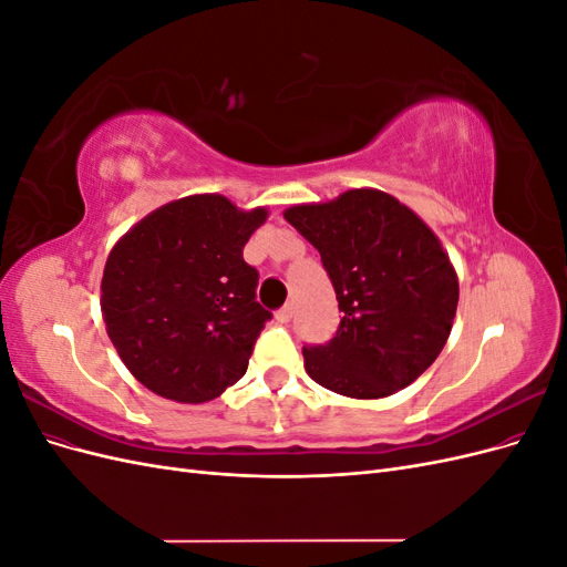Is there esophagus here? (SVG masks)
Listing matches in <instances>:
<instances>
[{"label": "esophagus", "instance_id": "1", "mask_svg": "<svg viewBox=\"0 0 567 567\" xmlns=\"http://www.w3.org/2000/svg\"><path fill=\"white\" fill-rule=\"evenodd\" d=\"M290 319H293V305H284L281 310H277V321L288 323Z\"/></svg>", "mask_w": 567, "mask_h": 567}]
</instances>
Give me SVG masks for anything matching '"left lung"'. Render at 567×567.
<instances>
[{"label":"left lung","mask_w":567,"mask_h":567,"mask_svg":"<svg viewBox=\"0 0 567 567\" xmlns=\"http://www.w3.org/2000/svg\"><path fill=\"white\" fill-rule=\"evenodd\" d=\"M319 255L342 312L323 346H305L312 381L354 400L414 383L450 338L458 281L437 236L375 188L286 210Z\"/></svg>","instance_id":"1"}]
</instances>
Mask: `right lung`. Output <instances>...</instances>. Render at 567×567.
I'll return each instance as SVG.
<instances>
[{
  "instance_id": "1",
  "label": "right lung",
  "mask_w": 567,
  "mask_h": 567,
  "mask_svg": "<svg viewBox=\"0 0 567 567\" xmlns=\"http://www.w3.org/2000/svg\"><path fill=\"white\" fill-rule=\"evenodd\" d=\"M267 219L225 196H188L144 217L101 279L106 333L132 375L161 398L198 404L234 385L271 312L244 246Z\"/></svg>"
}]
</instances>
